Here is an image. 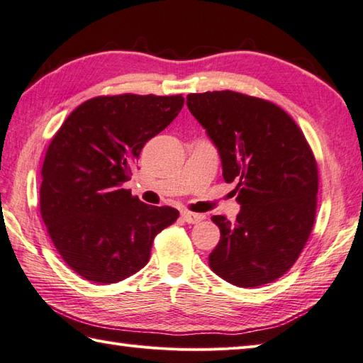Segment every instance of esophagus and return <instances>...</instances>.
Here are the masks:
<instances>
[{
    "instance_id": "obj_1",
    "label": "esophagus",
    "mask_w": 363,
    "mask_h": 363,
    "mask_svg": "<svg viewBox=\"0 0 363 363\" xmlns=\"http://www.w3.org/2000/svg\"><path fill=\"white\" fill-rule=\"evenodd\" d=\"M181 215H182L184 221L190 223V225H196V223L203 221L206 218V215H203V213H195V212H189V211H184Z\"/></svg>"
}]
</instances>
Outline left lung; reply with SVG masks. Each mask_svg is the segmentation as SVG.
<instances>
[{
    "label": "left lung",
    "instance_id": "8db88e82",
    "mask_svg": "<svg viewBox=\"0 0 363 363\" xmlns=\"http://www.w3.org/2000/svg\"><path fill=\"white\" fill-rule=\"evenodd\" d=\"M187 106L217 146L226 182H237L235 221L213 215L220 242L213 273L237 287L279 279L295 264L317 213L318 168L303 130L267 99L221 90L190 94Z\"/></svg>",
    "mask_w": 363,
    "mask_h": 363
}]
</instances>
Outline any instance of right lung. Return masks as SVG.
<instances>
[{
    "label": "right lung",
    "mask_w": 363,
    "mask_h": 363,
    "mask_svg": "<svg viewBox=\"0 0 363 363\" xmlns=\"http://www.w3.org/2000/svg\"><path fill=\"white\" fill-rule=\"evenodd\" d=\"M182 95L96 96L52 137L42 167L40 213L60 257L95 284H113L150 260L162 229L179 217L142 203L123 184L145 143L172 123Z\"/></svg>",
    "instance_id": "1"
}]
</instances>
